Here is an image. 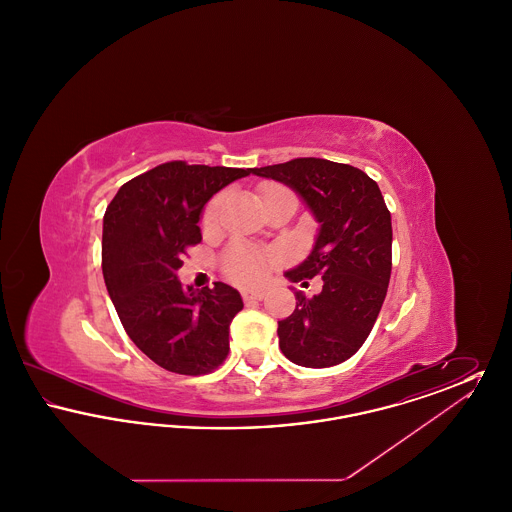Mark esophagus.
I'll return each instance as SVG.
<instances>
[{
    "label": "esophagus",
    "mask_w": 512,
    "mask_h": 512,
    "mask_svg": "<svg viewBox=\"0 0 512 512\" xmlns=\"http://www.w3.org/2000/svg\"><path fill=\"white\" fill-rule=\"evenodd\" d=\"M245 303H251V301H261L265 297L263 290H245L242 292Z\"/></svg>",
    "instance_id": "esophagus-1"
}]
</instances>
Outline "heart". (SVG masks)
<instances>
[{
    "label": "heart",
    "mask_w": 512,
    "mask_h": 512,
    "mask_svg": "<svg viewBox=\"0 0 512 512\" xmlns=\"http://www.w3.org/2000/svg\"><path fill=\"white\" fill-rule=\"evenodd\" d=\"M290 194L288 190L280 186H265L263 188V197L265 203L278 197V195ZM224 207V195H217L209 201V205L203 211V226L211 228L220 220V213ZM274 251H261L251 245L234 244L222 257V268L228 278L240 284H257L267 276L268 267L276 261Z\"/></svg>",
    "instance_id": "1"
}]
</instances>
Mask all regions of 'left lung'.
<instances>
[{"label":"left lung","instance_id":"8db88e82","mask_svg":"<svg viewBox=\"0 0 512 512\" xmlns=\"http://www.w3.org/2000/svg\"><path fill=\"white\" fill-rule=\"evenodd\" d=\"M251 172L293 188L320 222L311 255L286 276L305 288L320 276L322 292H295L292 315L278 320L280 349L295 365H340L361 349L388 293L391 215L382 192L361 169L317 157Z\"/></svg>","mask_w":512,"mask_h":512}]
</instances>
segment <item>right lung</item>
Here are the masks:
<instances>
[{
	"label": "right lung",
	"mask_w": 512,
	"mask_h": 512,
	"mask_svg": "<svg viewBox=\"0 0 512 512\" xmlns=\"http://www.w3.org/2000/svg\"><path fill=\"white\" fill-rule=\"evenodd\" d=\"M251 169L163 163L126 184L103 217L101 268L128 338L155 365L186 376L219 368L230 322L244 309L238 290L184 288L176 276L186 251L201 242L205 203Z\"/></svg>",
	"instance_id": "add662e5"
}]
</instances>
